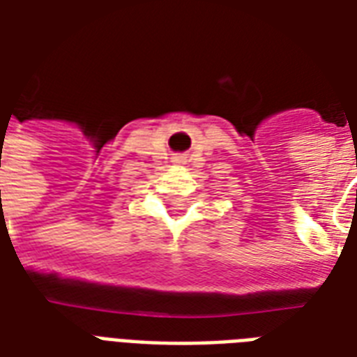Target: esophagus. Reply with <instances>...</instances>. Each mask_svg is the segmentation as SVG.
Masks as SVG:
<instances>
[{"mask_svg": "<svg viewBox=\"0 0 357 357\" xmlns=\"http://www.w3.org/2000/svg\"><path fill=\"white\" fill-rule=\"evenodd\" d=\"M172 162L183 164V162H185V156H183V155H176V156H174V158H172Z\"/></svg>", "mask_w": 357, "mask_h": 357, "instance_id": "esophagus-1", "label": "esophagus"}]
</instances>
